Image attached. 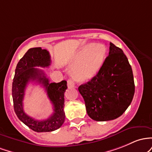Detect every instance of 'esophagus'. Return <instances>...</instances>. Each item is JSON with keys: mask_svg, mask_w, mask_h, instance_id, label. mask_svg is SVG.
<instances>
[{"mask_svg": "<svg viewBox=\"0 0 152 152\" xmlns=\"http://www.w3.org/2000/svg\"><path fill=\"white\" fill-rule=\"evenodd\" d=\"M67 85H68V88H74V87H75L74 82L71 79H69L67 80Z\"/></svg>", "mask_w": 152, "mask_h": 152, "instance_id": "34e87169", "label": "esophagus"}]
</instances>
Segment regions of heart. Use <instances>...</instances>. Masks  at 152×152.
<instances>
[{
  "mask_svg": "<svg viewBox=\"0 0 152 152\" xmlns=\"http://www.w3.org/2000/svg\"><path fill=\"white\" fill-rule=\"evenodd\" d=\"M107 50L103 44H86L73 55L71 75L77 82H87L93 79L101 69Z\"/></svg>",
  "mask_w": 152,
  "mask_h": 152,
  "instance_id": "1",
  "label": "heart"
}]
</instances>
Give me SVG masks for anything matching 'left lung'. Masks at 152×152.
I'll return each mask as SVG.
<instances>
[{"mask_svg":"<svg viewBox=\"0 0 152 152\" xmlns=\"http://www.w3.org/2000/svg\"><path fill=\"white\" fill-rule=\"evenodd\" d=\"M78 90L93 120L107 121L121 116L131 104L135 92L132 69L122 49L110 42L109 55L101 69Z\"/></svg>","mask_w":152,"mask_h":152,"instance_id":"8db88e82","label":"left lung"}]
</instances>
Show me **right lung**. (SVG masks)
<instances>
[{
  "label": "right lung",
  "instance_id": "add662e5",
  "mask_svg": "<svg viewBox=\"0 0 152 152\" xmlns=\"http://www.w3.org/2000/svg\"><path fill=\"white\" fill-rule=\"evenodd\" d=\"M51 64V57L47 49L41 47L31 48L17 64L12 84V97L16 115L25 125L36 132H49L62 126L65 118L64 111V93L67 81L49 83L43 70L36 67H48ZM42 84L45 88L48 97L53 105L54 113L47 119L38 121L25 113L23 100L25 90L29 81Z\"/></svg>",
  "mask_w": 152,
  "mask_h": 152
}]
</instances>
